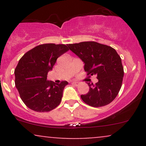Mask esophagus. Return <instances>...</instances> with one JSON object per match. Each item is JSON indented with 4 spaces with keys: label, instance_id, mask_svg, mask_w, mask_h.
Returning <instances> with one entry per match:
<instances>
[{
    "label": "esophagus",
    "instance_id": "1",
    "mask_svg": "<svg viewBox=\"0 0 146 146\" xmlns=\"http://www.w3.org/2000/svg\"><path fill=\"white\" fill-rule=\"evenodd\" d=\"M72 84H73V85H75V86H78V85H80V82H73Z\"/></svg>",
    "mask_w": 146,
    "mask_h": 146
}]
</instances>
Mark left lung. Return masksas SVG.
<instances>
[{
  "instance_id": "1",
  "label": "left lung",
  "mask_w": 146,
  "mask_h": 146,
  "mask_svg": "<svg viewBox=\"0 0 146 146\" xmlns=\"http://www.w3.org/2000/svg\"><path fill=\"white\" fill-rule=\"evenodd\" d=\"M67 46L84 62L87 75H96L98 80L95 84L88 83L89 91L81 95L83 102L93 107L109 104L121 89L124 73L121 59L115 48L94 41Z\"/></svg>"
}]
</instances>
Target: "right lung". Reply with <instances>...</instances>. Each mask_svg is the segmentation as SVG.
<instances>
[{"mask_svg": "<svg viewBox=\"0 0 146 146\" xmlns=\"http://www.w3.org/2000/svg\"><path fill=\"white\" fill-rule=\"evenodd\" d=\"M67 51L65 44H40L20 59L14 70L15 85L21 100L30 109L39 113L48 112L60 104L68 82L56 84L46 78L57 59Z\"/></svg>", "mask_w": 146, "mask_h": 146, "instance_id": "obj_1", "label": "right lung"}]
</instances>
